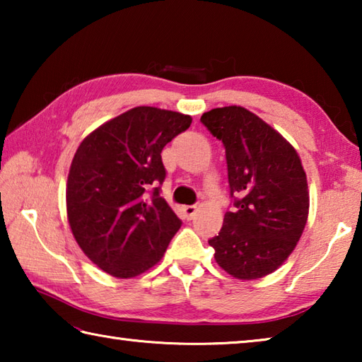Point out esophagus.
Returning a JSON list of instances; mask_svg holds the SVG:
<instances>
[{
	"label": "esophagus",
	"mask_w": 362,
	"mask_h": 362,
	"mask_svg": "<svg viewBox=\"0 0 362 362\" xmlns=\"http://www.w3.org/2000/svg\"><path fill=\"white\" fill-rule=\"evenodd\" d=\"M196 211H198V207H196V206H183L182 207V214H183V217H185L187 220L193 218Z\"/></svg>",
	"instance_id": "obj_1"
}]
</instances>
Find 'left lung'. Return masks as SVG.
<instances>
[{
	"label": "left lung",
	"mask_w": 362,
	"mask_h": 362,
	"mask_svg": "<svg viewBox=\"0 0 362 362\" xmlns=\"http://www.w3.org/2000/svg\"><path fill=\"white\" fill-rule=\"evenodd\" d=\"M222 140L235 209L209 240L216 262L238 279L273 273L291 255L308 218V185L300 158L279 132L243 107L201 116Z\"/></svg>",
	"instance_id": "1"
}]
</instances>
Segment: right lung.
Here are the masks:
<instances>
[{"label": "right lung", "mask_w": 362, "mask_h": 362, "mask_svg": "<svg viewBox=\"0 0 362 362\" xmlns=\"http://www.w3.org/2000/svg\"><path fill=\"white\" fill-rule=\"evenodd\" d=\"M189 124L188 115L136 107L78 146L66 182L70 228L83 252L112 276L146 272L180 228L182 220L161 198V151Z\"/></svg>", "instance_id": "right-lung-1"}]
</instances>
